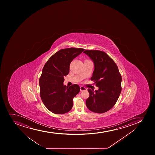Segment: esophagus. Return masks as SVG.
I'll use <instances>...</instances> for the list:
<instances>
[{
	"mask_svg": "<svg viewBox=\"0 0 155 155\" xmlns=\"http://www.w3.org/2000/svg\"><path fill=\"white\" fill-rule=\"evenodd\" d=\"M86 90H87V88H86L84 87V86H80V91H86Z\"/></svg>",
	"mask_w": 155,
	"mask_h": 155,
	"instance_id": "obj_1",
	"label": "esophagus"
}]
</instances>
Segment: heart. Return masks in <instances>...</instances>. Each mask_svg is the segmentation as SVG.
I'll list each match as a JSON object with an SVG mask.
<instances>
[{"mask_svg": "<svg viewBox=\"0 0 155 155\" xmlns=\"http://www.w3.org/2000/svg\"><path fill=\"white\" fill-rule=\"evenodd\" d=\"M89 61V60H88V59H86V60H85L84 61Z\"/></svg>", "mask_w": 155, "mask_h": 155, "instance_id": "heart-1", "label": "heart"}]
</instances>
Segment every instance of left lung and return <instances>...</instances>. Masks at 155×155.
<instances>
[{
    "mask_svg": "<svg viewBox=\"0 0 155 155\" xmlns=\"http://www.w3.org/2000/svg\"><path fill=\"white\" fill-rule=\"evenodd\" d=\"M94 64L91 80L96 83L98 91L88 89L89 97L86 100L88 109L95 113L107 112L116 104L122 87V77L115 61L103 51L85 50Z\"/></svg>",
    "mask_w": 155,
    "mask_h": 155,
    "instance_id": "8db88e82",
    "label": "left lung"
}]
</instances>
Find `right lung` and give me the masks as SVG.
Segmentation results:
<instances>
[{
  "label": "right lung",
  "instance_id": "add662e5",
  "mask_svg": "<svg viewBox=\"0 0 155 155\" xmlns=\"http://www.w3.org/2000/svg\"><path fill=\"white\" fill-rule=\"evenodd\" d=\"M84 50L74 48L61 49L43 67L39 81L40 97L46 108L53 113L63 114L72 109L74 97L80 91V87L77 84L68 87L63 82L69 73L71 62Z\"/></svg>",
  "mask_w": 155,
  "mask_h": 155
}]
</instances>
